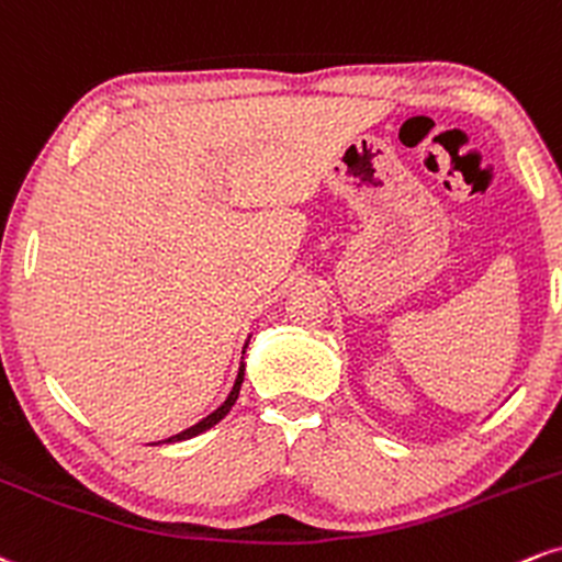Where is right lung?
<instances>
[{
    "label": "right lung",
    "mask_w": 562,
    "mask_h": 562,
    "mask_svg": "<svg viewBox=\"0 0 562 562\" xmlns=\"http://www.w3.org/2000/svg\"><path fill=\"white\" fill-rule=\"evenodd\" d=\"M241 381H244V362H241V368H239V375H236V384H234V389H231L228 400L223 402V405L217 407L215 413H210L207 418L200 420V424H196V426H191V428H187V431L176 434V437H170V439H165V441H183V439H191V437H196V434H202V431H207V428H213L215 424H221V420L226 418V415H228L231 407L236 405V400H239V389H241Z\"/></svg>",
    "instance_id": "add662e5"
}]
</instances>
